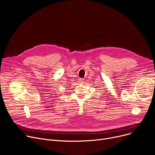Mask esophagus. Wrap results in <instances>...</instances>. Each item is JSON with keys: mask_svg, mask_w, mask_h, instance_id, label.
Instances as JSON below:
<instances>
[{"mask_svg": "<svg viewBox=\"0 0 155 155\" xmlns=\"http://www.w3.org/2000/svg\"><path fill=\"white\" fill-rule=\"evenodd\" d=\"M78 82H79V83H83L84 82V79H81V78H80V79H78Z\"/></svg>", "mask_w": 155, "mask_h": 155, "instance_id": "esophagus-1", "label": "esophagus"}]
</instances>
